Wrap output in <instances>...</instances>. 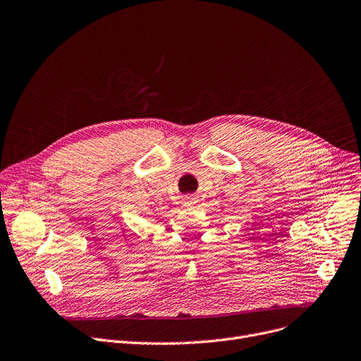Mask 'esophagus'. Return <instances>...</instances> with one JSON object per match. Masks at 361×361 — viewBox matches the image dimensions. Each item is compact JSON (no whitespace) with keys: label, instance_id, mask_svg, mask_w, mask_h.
<instances>
[{"label":"esophagus","instance_id":"obj_1","mask_svg":"<svg viewBox=\"0 0 361 361\" xmlns=\"http://www.w3.org/2000/svg\"><path fill=\"white\" fill-rule=\"evenodd\" d=\"M195 203H196L195 197H190V196H187V197L184 199V206H185V207H188V209H193V206H195Z\"/></svg>","mask_w":361,"mask_h":361}]
</instances>
